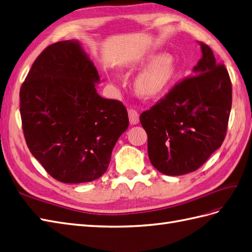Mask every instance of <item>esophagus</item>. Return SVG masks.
<instances>
[{
  "label": "esophagus",
  "instance_id": "esophagus-1",
  "mask_svg": "<svg viewBox=\"0 0 252 252\" xmlns=\"http://www.w3.org/2000/svg\"><path fill=\"white\" fill-rule=\"evenodd\" d=\"M128 114V120H130L131 125H137L139 121V115L137 113V111H135L133 108H130L127 111Z\"/></svg>",
  "mask_w": 252,
  "mask_h": 252
}]
</instances>
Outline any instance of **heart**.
Wrapping results in <instances>:
<instances>
[{"instance_id":"obj_1","label":"heart","mask_w":252,"mask_h":252,"mask_svg":"<svg viewBox=\"0 0 252 252\" xmlns=\"http://www.w3.org/2000/svg\"><path fill=\"white\" fill-rule=\"evenodd\" d=\"M148 62L150 64L137 75L135 86L140 94L151 98L159 94L168 85L175 67L167 54L153 55Z\"/></svg>"}]
</instances>
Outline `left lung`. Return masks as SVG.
<instances>
[{
    "label": "left lung",
    "mask_w": 252,
    "mask_h": 252,
    "mask_svg": "<svg viewBox=\"0 0 252 252\" xmlns=\"http://www.w3.org/2000/svg\"><path fill=\"white\" fill-rule=\"evenodd\" d=\"M202 56L193 76L173 87L139 120L148 135L151 164L167 176L195 171L220 148L232 105L227 69L210 47L198 42Z\"/></svg>",
    "instance_id": "left-lung-1"
}]
</instances>
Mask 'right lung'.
Returning a JSON list of instances; mask_svg holds the SVG:
<instances>
[{
	"label": "right lung",
	"mask_w": 252,
	"mask_h": 252,
	"mask_svg": "<svg viewBox=\"0 0 252 252\" xmlns=\"http://www.w3.org/2000/svg\"><path fill=\"white\" fill-rule=\"evenodd\" d=\"M100 76L79 40L51 44L20 89V114L31 153L63 183L92 182L107 170L128 126L121 102L102 98Z\"/></svg>",
	"instance_id": "1"
}]
</instances>
